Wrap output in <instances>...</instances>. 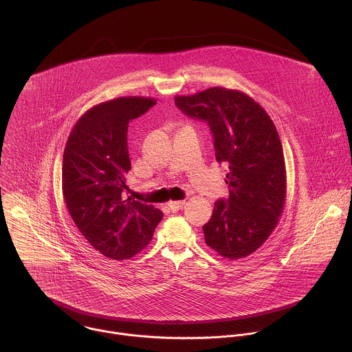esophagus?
<instances>
[{"label": "esophagus", "mask_w": 352, "mask_h": 352, "mask_svg": "<svg viewBox=\"0 0 352 352\" xmlns=\"http://www.w3.org/2000/svg\"><path fill=\"white\" fill-rule=\"evenodd\" d=\"M183 206H184V201H169V203H168V208H169L170 211H173V212L179 211L180 208H183Z\"/></svg>", "instance_id": "obj_1"}]
</instances>
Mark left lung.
Masks as SVG:
<instances>
[{"instance_id": "left-lung-1", "label": "left lung", "mask_w": 352, "mask_h": 352, "mask_svg": "<svg viewBox=\"0 0 352 352\" xmlns=\"http://www.w3.org/2000/svg\"><path fill=\"white\" fill-rule=\"evenodd\" d=\"M175 104L208 124L215 158L229 168V198L214 203L203 226L204 241L229 260L250 256L274 232L286 201V165L276 127L258 102L236 89L214 87L176 96Z\"/></svg>"}]
</instances>
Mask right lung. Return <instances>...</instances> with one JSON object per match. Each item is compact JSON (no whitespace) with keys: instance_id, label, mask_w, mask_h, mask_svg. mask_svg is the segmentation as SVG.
Here are the masks:
<instances>
[{"instance_id":"add662e5","label":"right lung","mask_w":352,"mask_h":352,"mask_svg":"<svg viewBox=\"0 0 352 352\" xmlns=\"http://www.w3.org/2000/svg\"><path fill=\"white\" fill-rule=\"evenodd\" d=\"M155 102L124 96L92 107L74 124L63 151L62 194L67 211L85 240L112 260L142 251L162 219L154 206L122 198L131 169L129 122Z\"/></svg>"}]
</instances>
